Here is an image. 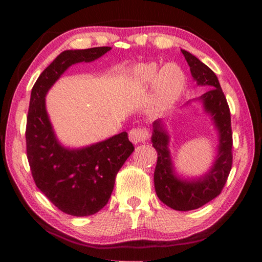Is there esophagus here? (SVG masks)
I'll return each instance as SVG.
<instances>
[{
  "label": "esophagus",
  "mask_w": 262,
  "mask_h": 262,
  "mask_svg": "<svg viewBox=\"0 0 262 262\" xmlns=\"http://www.w3.org/2000/svg\"><path fill=\"white\" fill-rule=\"evenodd\" d=\"M148 139V133L145 129H141V128H133L129 132V140L134 144L141 143Z\"/></svg>",
  "instance_id": "1"
}]
</instances>
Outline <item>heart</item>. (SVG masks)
<instances>
[{"label": "heart", "mask_w": 262, "mask_h": 262, "mask_svg": "<svg viewBox=\"0 0 262 262\" xmlns=\"http://www.w3.org/2000/svg\"><path fill=\"white\" fill-rule=\"evenodd\" d=\"M127 83L137 88L154 85L152 105L166 108L178 100L186 88V75L178 64L167 63L159 69L156 63H140L127 75Z\"/></svg>", "instance_id": "b5f03b06"}]
</instances>
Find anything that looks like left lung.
Listing matches in <instances>:
<instances>
[{"label":"left lung","mask_w":262,"mask_h":262,"mask_svg":"<svg viewBox=\"0 0 262 262\" xmlns=\"http://www.w3.org/2000/svg\"><path fill=\"white\" fill-rule=\"evenodd\" d=\"M181 53L196 85L210 88L206 94L187 101L185 106L189 107L193 104H200L202 114L209 118L217 136L215 158L210 167L201 176L186 177L177 171L165 119L152 123L151 143L158 156L154 173L158 199L172 209L187 211L202 207L222 192L232 165V133L229 106L215 73L189 52L181 50Z\"/></svg>","instance_id":"1"}]
</instances>
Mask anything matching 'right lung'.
Masks as SVG:
<instances>
[{
  "label": "right lung",
  "instance_id": "1",
  "mask_svg": "<svg viewBox=\"0 0 262 262\" xmlns=\"http://www.w3.org/2000/svg\"><path fill=\"white\" fill-rule=\"evenodd\" d=\"M111 50L63 51L40 74L31 91L25 134L31 172L48 200L72 216H90L105 207L113 192L115 176L134 151V145L126 132L85 147L63 145L48 115L46 96L69 67L95 61Z\"/></svg>",
  "mask_w": 262,
  "mask_h": 262
}]
</instances>
